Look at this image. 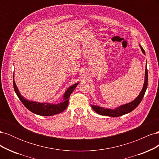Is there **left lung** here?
<instances>
[{
    "instance_id": "8db88e82",
    "label": "left lung",
    "mask_w": 159,
    "mask_h": 159,
    "mask_svg": "<svg viewBox=\"0 0 159 159\" xmlns=\"http://www.w3.org/2000/svg\"><path fill=\"white\" fill-rule=\"evenodd\" d=\"M139 46H140L143 54L145 55V50H144L142 46L140 45H139ZM147 85H148V70L147 69V66H146L145 74V82H144L143 89L141 91V93L138 95V97H137V98L134 100H133V102L128 103L127 104L122 105L121 106L115 108V109H106V108L102 107L99 106H95V105H91V107H92V109L96 113H98L99 115H105V116L116 117L121 116V115H123L125 114L129 113L135 109L139 105V103H141L144 97V95H145L146 89L147 88Z\"/></svg>"
}]
</instances>
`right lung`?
<instances>
[{"label": "right lung", "mask_w": 159, "mask_h": 159, "mask_svg": "<svg viewBox=\"0 0 159 159\" xmlns=\"http://www.w3.org/2000/svg\"><path fill=\"white\" fill-rule=\"evenodd\" d=\"M78 84L79 83H76L74 85H71L70 87L66 91L65 93L63 95L64 101L61 103L57 104H53L49 103H38L36 102H32V101L30 102V101H28L25 99V98L22 96L15 84V81H14L13 75L14 89L18 98L20 99L21 102L28 110H30L31 112L34 113L41 115V116H52V115L60 113L62 111H64L68 105L69 98L70 95L73 92L74 90Z\"/></svg>", "instance_id": "add662e5"}]
</instances>
